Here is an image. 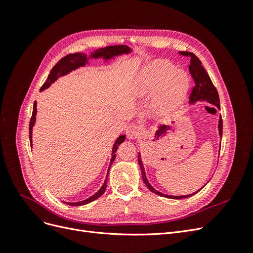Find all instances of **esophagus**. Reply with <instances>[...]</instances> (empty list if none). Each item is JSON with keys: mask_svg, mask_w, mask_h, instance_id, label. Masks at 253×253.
<instances>
[{"mask_svg": "<svg viewBox=\"0 0 253 253\" xmlns=\"http://www.w3.org/2000/svg\"><path fill=\"white\" fill-rule=\"evenodd\" d=\"M142 133V127L139 125L131 124L126 127V136L128 139H136Z\"/></svg>", "mask_w": 253, "mask_h": 253, "instance_id": "34e87169", "label": "esophagus"}]
</instances>
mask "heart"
<instances>
[{"instance_id": "1", "label": "heart", "mask_w": 253, "mask_h": 253, "mask_svg": "<svg viewBox=\"0 0 253 253\" xmlns=\"http://www.w3.org/2000/svg\"><path fill=\"white\" fill-rule=\"evenodd\" d=\"M190 77L167 60H154L141 68L135 81L134 93L145 99L157 91L152 104V114L156 118L169 116L185 101L190 87Z\"/></svg>"}]
</instances>
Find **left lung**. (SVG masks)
Listing matches in <instances>:
<instances>
[{
  "mask_svg": "<svg viewBox=\"0 0 253 253\" xmlns=\"http://www.w3.org/2000/svg\"><path fill=\"white\" fill-rule=\"evenodd\" d=\"M181 55L185 56H190V65H189V71L191 76L195 82V85L193 87L192 93L190 95V99H189V103L190 104H194L196 102L200 101H206L208 102L214 106H216L218 110H220V105H219V97H218V93L216 88L214 87L213 83L209 77V75L207 74V72L205 71V68L202 65L201 60L198 59L194 53L192 52H188V51H180ZM218 135L221 138V135H223V120H221V117L218 120ZM219 150H220V142H219ZM138 164L140 166V170H141V175H142V179L144 185L147 186V188L151 191V192L155 193L157 195H160L163 197H167V198H173V200H182V198H187L192 196L194 194H196L197 192H200L202 190V188L200 190L195 191L194 193L189 194V195H179V196H175V195H168L165 193L159 192L156 189H154L152 187L151 183L149 182L148 178H147V174H145V170L144 167L142 164V159H141V153L138 152ZM204 188V187H203Z\"/></svg>",
  "mask_w": 253,
  "mask_h": 253,
  "instance_id": "1",
  "label": "left lung"
}]
</instances>
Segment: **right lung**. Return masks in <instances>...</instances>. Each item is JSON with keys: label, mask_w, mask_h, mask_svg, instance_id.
<instances>
[{"label": "right lung", "mask_w": 253, "mask_h": 253, "mask_svg": "<svg viewBox=\"0 0 253 253\" xmlns=\"http://www.w3.org/2000/svg\"><path fill=\"white\" fill-rule=\"evenodd\" d=\"M133 51V48L128 47L127 45H113V46H106V47H102V48H98L94 51H90L89 55H86L85 52H76V53H70V55L65 56L64 58L61 59L59 62L52 67V70L50 71V74L48 75L47 80L45 81V83L42 85L40 91L48 88L51 84L57 81L60 77L62 76H65L67 74L72 73L73 71L78 70L80 67H83L85 65H88L89 62L88 61L90 59H99L101 58L103 60V62H110V61L116 59V57L121 56V55H127V53H131ZM36 116H37V101H35L34 103V109H33V116L30 118V122H29V140H30V147L33 148V127L36 124ZM126 140V135H120L118 138L115 140L113 148H112V158L110 162V166L114 163L115 158H116V154L115 153L117 152V149L119 145ZM109 174V171H108ZM106 178H108V175H106L105 180L103 182L102 187L99 189L97 192L91 195L90 197L86 198V200L81 201V202H76V203H65L67 205L71 206H83L89 204L91 202H94L97 198L100 197L104 192L106 189Z\"/></svg>", "instance_id": "obj_1"}]
</instances>
